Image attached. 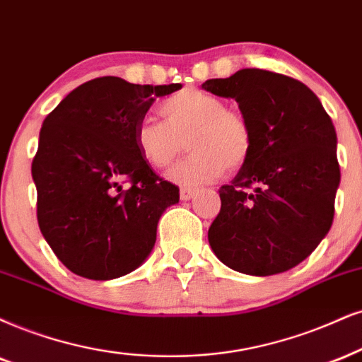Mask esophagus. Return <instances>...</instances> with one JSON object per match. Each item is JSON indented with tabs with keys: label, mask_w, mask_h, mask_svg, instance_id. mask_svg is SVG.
Instances as JSON below:
<instances>
[{
	"label": "esophagus",
	"mask_w": 362,
	"mask_h": 362,
	"mask_svg": "<svg viewBox=\"0 0 362 362\" xmlns=\"http://www.w3.org/2000/svg\"><path fill=\"white\" fill-rule=\"evenodd\" d=\"M181 199L182 202H189V199H193V196L196 194V189L193 188H181Z\"/></svg>",
	"instance_id": "obj_1"
}]
</instances>
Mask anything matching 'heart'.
Wrapping results in <instances>:
<instances>
[{
  "label": "heart",
  "instance_id": "b5f03b06",
  "mask_svg": "<svg viewBox=\"0 0 362 362\" xmlns=\"http://www.w3.org/2000/svg\"><path fill=\"white\" fill-rule=\"evenodd\" d=\"M164 120L142 119L136 127V146L147 164L163 169L176 159L188 141L191 153L166 173L181 186L206 185L223 171L242 168L253 144L248 120L226 109L220 97L182 88L159 105Z\"/></svg>",
  "mask_w": 362,
  "mask_h": 362
}]
</instances>
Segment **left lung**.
Instances as JSON below:
<instances>
[{
	"instance_id": "left-lung-1",
	"label": "left lung",
	"mask_w": 362,
	"mask_h": 362,
	"mask_svg": "<svg viewBox=\"0 0 362 362\" xmlns=\"http://www.w3.org/2000/svg\"><path fill=\"white\" fill-rule=\"evenodd\" d=\"M206 92L235 99L253 144L230 185L208 242L226 267L267 276L287 272L317 248L332 225L341 182L337 136L309 87L260 69L209 78Z\"/></svg>"
}]
</instances>
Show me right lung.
I'll return each mask as SVG.
<instances>
[{
    "instance_id": "right-lung-1",
    "label": "right lung",
    "mask_w": 362,
    "mask_h": 362,
    "mask_svg": "<svg viewBox=\"0 0 362 362\" xmlns=\"http://www.w3.org/2000/svg\"><path fill=\"white\" fill-rule=\"evenodd\" d=\"M180 88L181 83L93 78L43 120L31 164L38 225L58 260L75 275L119 279L153 252L159 218L180 202V189L142 158L136 127L158 97ZM124 182H129L126 190Z\"/></svg>"
}]
</instances>
